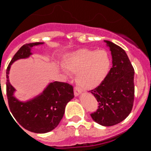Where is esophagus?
I'll return each mask as SVG.
<instances>
[{
	"label": "esophagus",
	"mask_w": 151,
	"mask_h": 151,
	"mask_svg": "<svg viewBox=\"0 0 151 151\" xmlns=\"http://www.w3.org/2000/svg\"><path fill=\"white\" fill-rule=\"evenodd\" d=\"M82 93V91L78 87H76L74 88V94L76 96H78Z\"/></svg>",
	"instance_id": "obj_1"
}]
</instances>
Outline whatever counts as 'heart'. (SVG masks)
<instances>
[{"mask_svg":"<svg viewBox=\"0 0 151 151\" xmlns=\"http://www.w3.org/2000/svg\"><path fill=\"white\" fill-rule=\"evenodd\" d=\"M65 65L68 71L76 74V82L81 87L92 88L105 79L111 60L105 50L82 48L67 54ZM65 73L69 74L66 70Z\"/></svg>","mask_w":151,"mask_h":151,"instance_id":"b5f03b06","label":"heart"}]
</instances>
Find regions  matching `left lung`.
<instances>
[{
	"label": "left lung",
	"mask_w": 151,
	"mask_h": 151,
	"mask_svg": "<svg viewBox=\"0 0 151 151\" xmlns=\"http://www.w3.org/2000/svg\"><path fill=\"white\" fill-rule=\"evenodd\" d=\"M111 51L113 67L105 79L93 90L99 106L91 114L93 120L104 126L123 121L132 111L134 103V70L125 50L110 41H104Z\"/></svg>",
	"instance_id": "8db88e82"
}]
</instances>
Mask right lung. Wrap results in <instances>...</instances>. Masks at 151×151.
<instances>
[{
	"instance_id": "add662e5",
	"label": "right lung",
	"mask_w": 151,
	"mask_h": 151,
	"mask_svg": "<svg viewBox=\"0 0 151 151\" xmlns=\"http://www.w3.org/2000/svg\"><path fill=\"white\" fill-rule=\"evenodd\" d=\"M43 44L24 45L13 56L6 69V96L10 112L21 126L35 133H47L55 129L63 116L67 103L74 97L73 86L60 82H50L41 94L27 101H19L14 96L16 89L9 80L10 66L18 60L29 58L32 54L31 49Z\"/></svg>"
}]
</instances>
